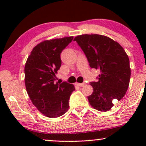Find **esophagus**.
I'll list each match as a JSON object with an SVG mask.
<instances>
[{
  "mask_svg": "<svg viewBox=\"0 0 146 146\" xmlns=\"http://www.w3.org/2000/svg\"><path fill=\"white\" fill-rule=\"evenodd\" d=\"M76 84L80 87H82L85 85V83H76Z\"/></svg>",
  "mask_w": 146,
  "mask_h": 146,
  "instance_id": "1",
  "label": "esophagus"
}]
</instances>
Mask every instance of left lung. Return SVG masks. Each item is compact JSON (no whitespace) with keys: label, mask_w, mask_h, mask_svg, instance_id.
<instances>
[{"label":"left lung","mask_w":146,"mask_h":146,"mask_svg":"<svg viewBox=\"0 0 146 146\" xmlns=\"http://www.w3.org/2000/svg\"><path fill=\"white\" fill-rule=\"evenodd\" d=\"M92 68L100 69L98 81L92 82L94 92L88 97L94 108L106 111L113 107V100H120L128 88L131 69L128 56L117 42L99 35L75 37Z\"/></svg>","instance_id":"obj_1"}]
</instances>
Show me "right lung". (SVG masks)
<instances>
[{
  "label": "right lung",
  "mask_w": 146,
  "mask_h": 146,
  "mask_svg": "<svg viewBox=\"0 0 146 146\" xmlns=\"http://www.w3.org/2000/svg\"><path fill=\"white\" fill-rule=\"evenodd\" d=\"M73 36L44 40L37 44L28 57L25 67V82L32 102L46 116L58 117L69 108V99L74 86L55 82L61 66L60 54Z\"/></svg>",
  "instance_id": "obj_1"
}]
</instances>
